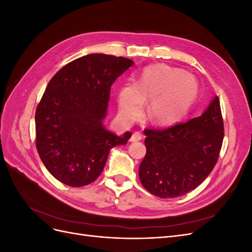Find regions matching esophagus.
<instances>
[{"label": "esophagus", "instance_id": "1", "mask_svg": "<svg viewBox=\"0 0 252 252\" xmlns=\"http://www.w3.org/2000/svg\"><path fill=\"white\" fill-rule=\"evenodd\" d=\"M142 140V134L141 132L139 131H135L132 133L131 138H130V142H138V141H141Z\"/></svg>", "mask_w": 252, "mask_h": 252}]
</instances>
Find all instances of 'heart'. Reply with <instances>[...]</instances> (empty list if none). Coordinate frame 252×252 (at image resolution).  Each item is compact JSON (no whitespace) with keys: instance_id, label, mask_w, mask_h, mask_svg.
Masks as SVG:
<instances>
[{"instance_id":"1","label":"heart","mask_w":252,"mask_h":252,"mask_svg":"<svg viewBox=\"0 0 252 252\" xmlns=\"http://www.w3.org/2000/svg\"><path fill=\"white\" fill-rule=\"evenodd\" d=\"M199 94V83L191 74L169 66L146 68L136 83H126L118 94L121 116L133 120L141 113L145 101L148 119L157 125H168L182 118Z\"/></svg>"}]
</instances>
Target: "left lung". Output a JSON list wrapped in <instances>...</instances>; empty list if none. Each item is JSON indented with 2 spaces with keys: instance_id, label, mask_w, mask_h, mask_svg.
I'll return each mask as SVG.
<instances>
[{
  "instance_id": "8db88e82",
  "label": "left lung",
  "mask_w": 252,
  "mask_h": 252,
  "mask_svg": "<svg viewBox=\"0 0 252 252\" xmlns=\"http://www.w3.org/2000/svg\"><path fill=\"white\" fill-rule=\"evenodd\" d=\"M147 152L139 168L144 188L161 199L192 191L218 162L224 123L216 96L202 116L163 129H145Z\"/></svg>"
}]
</instances>
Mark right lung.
<instances>
[{"mask_svg": "<svg viewBox=\"0 0 252 252\" xmlns=\"http://www.w3.org/2000/svg\"><path fill=\"white\" fill-rule=\"evenodd\" d=\"M133 65L131 60L91 53L65 65L48 83L35 111V146L58 181L86 186L104 169L111 148L125 145L103 125L110 87Z\"/></svg>", "mask_w": 252, "mask_h": 252, "instance_id": "1", "label": "right lung"}]
</instances>
